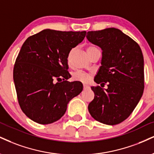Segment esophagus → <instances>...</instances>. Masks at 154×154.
<instances>
[{
    "mask_svg": "<svg viewBox=\"0 0 154 154\" xmlns=\"http://www.w3.org/2000/svg\"><path fill=\"white\" fill-rule=\"evenodd\" d=\"M83 87H84V89H88V88H89V86H88V85L84 84V85H83Z\"/></svg>",
    "mask_w": 154,
    "mask_h": 154,
    "instance_id": "obj_1",
    "label": "esophagus"
}]
</instances>
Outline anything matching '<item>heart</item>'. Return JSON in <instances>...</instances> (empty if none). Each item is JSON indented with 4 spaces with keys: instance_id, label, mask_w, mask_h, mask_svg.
Segmentation results:
<instances>
[{
    "instance_id": "b5f03b06",
    "label": "heart",
    "mask_w": 154,
    "mask_h": 154,
    "mask_svg": "<svg viewBox=\"0 0 154 154\" xmlns=\"http://www.w3.org/2000/svg\"><path fill=\"white\" fill-rule=\"evenodd\" d=\"M95 49H97V48L95 47V46H89V47L87 48V52H88V54L89 52H90L92 50ZM72 51H73V49L71 50V51H69V53L68 54V56H67L68 63H69L70 57H71ZM72 78H73L74 79H75V80H78V81H81V82H88V81L89 80V79H90V76H89L88 74L85 73V72H83L82 71H77V72H75L73 75H72Z\"/></svg>"
}]
</instances>
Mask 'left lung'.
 <instances>
[{
	"label": "left lung",
	"instance_id": "obj_1",
	"mask_svg": "<svg viewBox=\"0 0 154 154\" xmlns=\"http://www.w3.org/2000/svg\"><path fill=\"white\" fill-rule=\"evenodd\" d=\"M87 38L102 49L101 66L91 87L95 93L88 110L94 119L117 125L132 113L144 90V61L138 44L116 28L88 31Z\"/></svg>",
	"mask_w": 154,
	"mask_h": 154
}]
</instances>
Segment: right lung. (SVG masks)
<instances>
[{"mask_svg":"<svg viewBox=\"0 0 154 154\" xmlns=\"http://www.w3.org/2000/svg\"><path fill=\"white\" fill-rule=\"evenodd\" d=\"M86 33L44 29L22 45L14 81L20 107L33 121L46 125L59 120L69 102L82 91L80 82L67 81L71 77L67 56Z\"/></svg>","mask_w":154,"mask_h":154,"instance_id":"add662e5","label":"right lung"}]
</instances>
